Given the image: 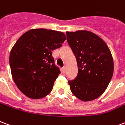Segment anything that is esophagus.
I'll list each match as a JSON object with an SVG mask.
<instances>
[{
  "label": "esophagus",
  "instance_id": "1",
  "mask_svg": "<svg viewBox=\"0 0 125 125\" xmlns=\"http://www.w3.org/2000/svg\"><path fill=\"white\" fill-rule=\"evenodd\" d=\"M65 71H66V67H65V66H63V67H62V72H63V73H64Z\"/></svg>",
  "mask_w": 125,
  "mask_h": 125
}]
</instances>
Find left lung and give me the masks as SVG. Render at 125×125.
<instances>
[{"mask_svg": "<svg viewBox=\"0 0 125 125\" xmlns=\"http://www.w3.org/2000/svg\"><path fill=\"white\" fill-rule=\"evenodd\" d=\"M67 42L76 57L79 68L74 79L69 80L72 93L83 101L100 96L111 81L114 64L106 44L86 31L66 32Z\"/></svg>", "mask_w": 125, "mask_h": 125, "instance_id": "obj_1", "label": "left lung"}]
</instances>
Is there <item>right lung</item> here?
I'll list each match as a JSON object with an SVG mask.
<instances>
[{"label": "right lung", "instance_id": "1", "mask_svg": "<svg viewBox=\"0 0 125 125\" xmlns=\"http://www.w3.org/2000/svg\"><path fill=\"white\" fill-rule=\"evenodd\" d=\"M66 39L62 32L32 29L23 34L12 47L9 62L17 87L31 99L49 94L61 71L54 63L52 51Z\"/></svg>", "mask_w": 125, "mask_h": 125}]
</instances>
